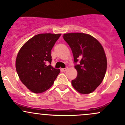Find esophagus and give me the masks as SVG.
Masks as SVG:
<instances>
[{"label": "esophagus", "instance_id": "34e87169", "mask_svg": "<svg viewBox=\"0 0 125 125\" xmlns=\"http://www.w3.org/2000/svg\"><path fill=\"white\" fill-rule=\"evenodd\" d=\"M67 70V68H63V69H61V71H62V72H64L66 71Z\"/></svg>", "mask_w": 125, "mask_h": 125}]
</instances>
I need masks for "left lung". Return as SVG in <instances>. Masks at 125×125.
Returning a JSON list of instances; mask_svg holds the SVG:
<instances>
[{
	"label": "left lung",
	"instance_id": "obj_1",
	"mask_svg": "<svg viewBox=\"0 0 125 125\" xmlns=\"http://www.w3.org/2000/svg\"><path fill=\"white\" fill-rule=\"evenodd\" d=\"M71 48L78 75L72 81L73 88L81 94L93 92L102 82L107 68L105 51L99 41L89 34L68 33L63 35Z\"/></svg>",
	"mask_w": 125,
	"mask_h": 125
}]
</instances>
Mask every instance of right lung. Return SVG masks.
I'll list each match as a JSON object with an SVG mask.
<instances>
[{
  "mask_svg": "<svg viewBox=\"0 0 125 125\" xmlns=\"http://www.w3.org/2000/svg\"><path fill=\"white\" fill-rule=\"evenodd\" d=\"M61 34L35 35L21 47L15 68L21 82L32 92L42 93L51 88L60 73L51 64V50Z\"/></svg>",
  "mask_w": 125,
  "mask_h": 125,
  "instance_id": "obj_1",
  "label": "right lung"
}]
</instances>
